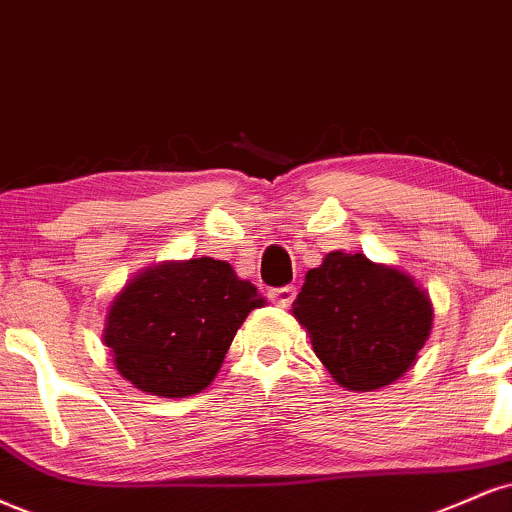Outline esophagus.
Here are the masks:
<instances>
[{
  "mask_svg": "<svg viewBox=\"0 0 512 512\" xmlns=\"http://www.w3.org/2000/svg\"><path fill=\"white\" fill-rule=\"evenodd\" d=\"M269 300L279 307H291V303L295 300V288L293 286H281L269 291Z\"/></svg>",
  "mask_w": 512,
  "mask_h": 512,
  "instance_id": "1",
  "label": "esophagus"
}]
</instances>
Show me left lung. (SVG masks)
<instances>
[{"label":"left lung","instance_id":"obj_1","mask_svg":"<svg viewBox=\"0 0 512 512\" xmlns=\"http://www.w3.org/2000/svg\"><path fill=\"white\" fill-rule=\"evenodd\" d=\"M293 317L343 389L389 386L415 365L434 310L429 295L396 267L336 250L305 274Z\"/></svg>","mask_w":512,"mask_h":512}]
</instances>
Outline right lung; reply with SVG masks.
<instances>
[{"label":"right lung","mask_w":512,"mask_h":512,"mask_svg":"<svg viewBox=\"0 0 512 512\" xmlns=\"http://www.w3.org/2000/svg\"><path fill=\"white\" fill-rule=\"evenodd\" d=\"M264 298L229 262L197 257L133 276L109 305L102 341L135 389L164 398L205 391L233 336Z\"/></svg>","instance_id":"right-lung-1"}]
</instances>
